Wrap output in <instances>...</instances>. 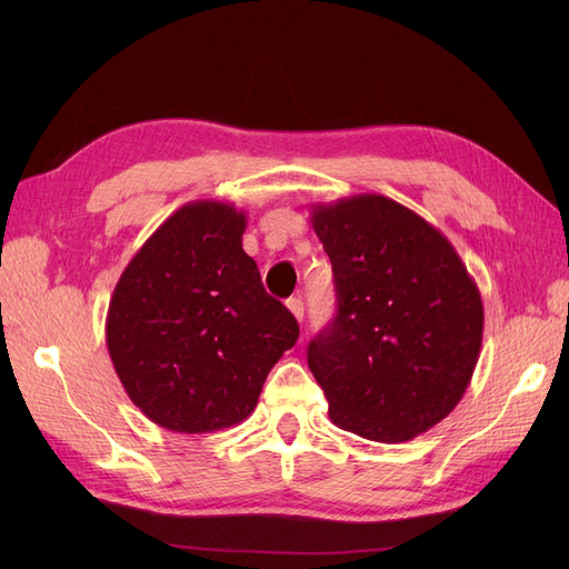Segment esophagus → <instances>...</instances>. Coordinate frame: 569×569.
I'll use <instances>...</instances> for the list:
<instances>
[{
  "label": "esophagus",
  "instance_id": "1",
  "mask_svg": "<svg viewBox=\"0 0 569 569\" xmlns=\"http://www.w3.org/2000/svg\"><path fill=\"white\" fill-rule=\"evenodd\" d=\"M287 308L291 311V316H295L299 322L303 320V301L299 297H291L287 299Z\"/></svg>",
  "mask_w": 569,
  "mask_h": 569
}]
</instances>
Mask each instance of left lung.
<instances>
[{
	"label": "left lung",
	"instance_id": "left-lung-1",
	"mask_svg": "<svg viewBox=\"0 0 569 569\" xmlns=\"http://www.w3.org/2000/svg\"><path fill=\"white\" fill-rule=\"evenodd\" d=\"M337 316L308 343L330 420L370 441H410L468 389L485 332L479 289L453 244L382 194L316 203Z\"/></svg>",
	"mask_w": 569,
	"mask_h": 569
}]
</instances>
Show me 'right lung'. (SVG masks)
Wrapping results in <instances>:
<instances>
[{"label": "right lung", "mask_w": 569, "mask_h": 569, "mask_svg": "<svg viewBox=\"0 0 569 569\" xmlns=\"http://www.w3.org/2000/svg\"><path fill=\"white\" fill-rule=\"evenodd\" d=\"M247 213L189 201L120 274L107 347L120 385L170 432L206 435L247 420L299 322L266 295L242 249Z\"/></svg>", "instance_id": "1"}]
</instances>
